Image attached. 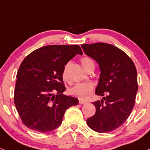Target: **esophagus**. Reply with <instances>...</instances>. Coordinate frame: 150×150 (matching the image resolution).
<instances>
[{"label":"esophagus","instance_id":"1","mask_svg":"<svg viewBox=\"0 0 150 150\" xmlns=\"http://www.w3.org/2000/svg\"><path fill=\"white\" fill-rule=\"evenodd\" d=\"M86 103V100H83V99H79V103L80 104H84Z\"/></svg>","mask_w":150,"mask_h":150}]
</instances>
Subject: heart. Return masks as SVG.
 Returning a JSON list of instances; mask_svg holds the SVG:
<instances>
[{
	"mask_svg": "<svg viewBox=\"0 0 150 150\" xmlns=\"http://www.w3.org/2000/svg\"><path fill=\"white\" fill-rule=\"evenodd\" d=\"M81 64L83 68L86 70V68L91 66H94V63L91 59L88 57H84L81 59ZM63 78L64 80H66V68H65L64 71H63ZM93 84L90 82L86 83H79V84H75L73 87L69 89V93L71 95L76 96L77 98L83 99L89 98L90 96L91 95L93 91Z\"/></svg>",
	"mask_w": 150,
	"mask_h": 150,
	"instance_id": "heart-1",
	"label": "heart"
}]
</instances>
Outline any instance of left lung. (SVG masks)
Segmentation results:
<instances>
[{
	"instance_id": "1",
	"label": "left lung",
	"mask_w": 150,
	"mask_h": 150,
	"mask_svg": "<svg viewBox=\"0 0 150 150\" xmlns=\"http://www.w3.org/2000/svg\"><path fill=\"white\" fill-rule=\"evenodd\" d=\"M81 47L98 63L100 73L95 93L103 96L93 103L96 113L86 124L96 132H110L124 124L134 107L138 89L136 66L125 52L110 44Z\"/></svg>"
}]
</instances>
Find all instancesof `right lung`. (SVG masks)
I'll use <instances>...</instances> for the list:
<instances>
[{
	"instance_id": "obj_1",
	"label": "right lung",
	"mask_w": 150,
	"mask_h": 150,
	"mask_svg": "<svg viewBox=\"0 0 150 150\" xmlns=\"http://www.w3.org/2000/svg\"><path fill=\"white\" fill-rule=\"evenodd\" d=\"M77 54L82 55L77 45H54L35 50L23 59L17 72L14 101L28 129L53 131L60 126L66 110L78 104L77 98L63 94V71Z\"/></svg>"
}]
</instances>
